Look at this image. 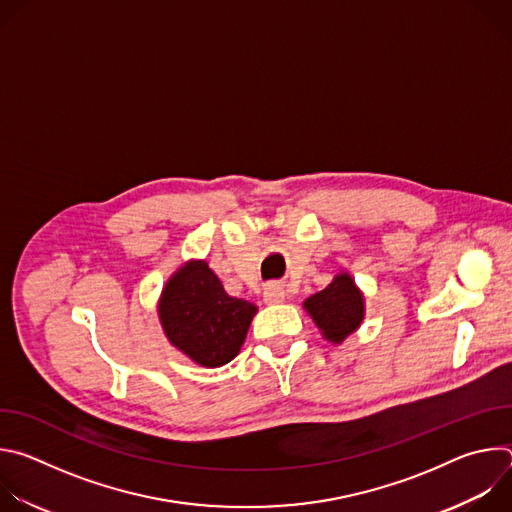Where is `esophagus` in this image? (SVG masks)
<instances>
[{
	"label": "esophagus",
	"instance_id": "34e87169",
	"mask_svg": "<svg viewBox=\"0 0 512 512\" xmlns=\"http://www.w3.org/2000/svg\"><path fill=\"white\" fill-rule=\"evenodd\" d=\"M263 300H265V304H269V306L281 304V302L285 300V291H283V287H281V285H277V283H269V285H265V289H263Z\"/></svg>",
	"mask_w": 512,
	"mask_h": 512
}]
</instances>
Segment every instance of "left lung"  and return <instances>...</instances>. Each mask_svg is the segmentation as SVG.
Masks as SVG:
<instances>
[{
  "instance_id": "obj_1",
  "label": "left lung",
  "mask_w": 512,
  "mask_h": 512,
  "mask_svg": "<svg viewBox=\"0 0 512 512\" xmlns=\"http://www.w3.org/2000/svg\"><path fill=\"white\" fill-rule=\"evenodd\" d=\"M304 310L328 342L340 344L362 324L364 298L348 273H338L328 287L304 302Z\"/></svg>"
}]
</instances>
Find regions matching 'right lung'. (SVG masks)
Segmentation results:
<instances>
[{"label":"right lung","instance_id":"1","mask_svg":"<svg viewBox=\"0 0 512 512\" xmlns=\"http://www.w3.org/2000/svg\"><path fill=\"white\" fill-rule=\"evenodd\" d=\"M158 314L172 346L216 369L239 354L257 306L231 298L206 261H188L162 289Z\"/></svg>","mask_w":512,"mask_h":512}]
</instances>
